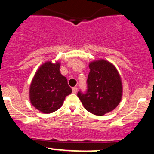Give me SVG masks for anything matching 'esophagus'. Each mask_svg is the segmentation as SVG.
Returning <instances> with one entry per match:
<instances>
[{
  "label": "esophagus",
  "instance_id": "obj_1",
  "mask_svg": "<svg viewBox=\"0 0 154 154\" xmlns=\"http://www.w3.org/2000/svg\"><path fill=\"white\" fill-rule=\"evenodd\" d=\"M77 92V87L72 88V93H73V94H76Z\"/></svg>",
  "mask_w": 154,
  "mask_h": 154
}]
</instances>
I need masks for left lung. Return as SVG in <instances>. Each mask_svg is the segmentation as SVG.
Wrapping results in <instances>:
<instances>
[{
  "label": "left lung",
  "mask_w": 154,
  "mask_h": 154,
  "mask_svg": "<svg viewBox=\"0 0 154 154\" xmlns=\"http://www.w3.org/2000/svg\"><path fill=\"white\" fill-rule=\"evenodd\" d=\"M90 72L85 93L80 91L77 96L84 107L96 116H103L118 105L122 96V83L116 67L104 60L89 64Z\"/></svg>",
  "instance_id": "1"
}]
</instances>
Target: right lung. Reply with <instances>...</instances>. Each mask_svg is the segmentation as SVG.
I'll return each mask as SVG.
<instances>
[{
  "instance_id": "add662e5",
  "label": "right lung",
  "mask_w": 154,
  "mask_h": 154,
  "mask_svg": "<svg viewBox=\"0 0 154 154\" xmlns=\"http://www.w3.org/2000/svg\"><path fill=\"white\" fill-rule=\"evenodd\" d=\"M67 80L60 72V63L47 62L35 74L30 87V102L44 113L56 111L72 93Z\"/></svg>"
}]
</instances>
